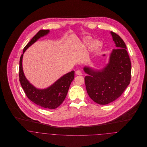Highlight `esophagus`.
<instances>
[{"label":"esophagus","instance_id":"34e87169","mask_svg":"<svg viewBox=\"0 0 147 147\" xmlns=\"http://www.w3.org/2000/svg\"><path fill=\"white\" fill-rule=\"evenodd\" d=\"M76 74L78 75H82V72L78 70V71H76Z\"/></svg>","mask_w":147,"mask_h":147}]
</instances>
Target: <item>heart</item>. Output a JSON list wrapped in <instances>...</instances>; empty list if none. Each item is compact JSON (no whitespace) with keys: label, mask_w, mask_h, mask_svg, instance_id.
<instances>
[{"label":"heart","mask_w":147,"mask_h":147,"mask_svg":"<svg viewBox=\"0 0 147 147\" xmlns=\"http://www.w3.org/2000/svg\"><path fill=\"white\" fill-rule=\"evenodd\" d=\"M93 39L90 37H86L83 40V45L85 47H88L91 45ZM101 46V42L98 40L94 41L92 44V49L93 50H98Z\"/></svg>","instance_id":"b5f03b06"}]
</instances>
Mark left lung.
<instances>
[{
    "instance_id": "left-lung-1",
    "label": "left lung",
    "mask_w": 147,
    "mask_h": 147,
    "mask_svg": "<svg viewBox=\"0 0 147 147\" xmlns=\"http://www.w3.org/2000/svg\"><path fill=\"white\" fill-rule=\"evenodd\" d=\"M115 48L110 54L108 63L101 69L85 66L87 93L100 105H106L119 98L131 80V63L126 44L116 33L110 32Z\"/></svg>"
}]
</instances>
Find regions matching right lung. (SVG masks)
Wrapping results in <instances>:
<instances>
[{
	"mask_svg": "<svg viewBox=\"0 0 147 147\" xmlns=\"http://www.w3.org/2000/svg\"><path fill=\"white\" fill-rule=\"evenodd\" d=\"M49 32L50 30H40L24 47L20 59L19 80L25 93L30 100L42 107L54 109L62 104L64 100L71 83L74 79L75 71H72L64 75L46 88L38 89L27 80L22 69V57L25 51L41 37L47 35Z\"/></svg>",
	"mask_w": 147,
	"mask_h": 147,
	"instance_id": "add662e5",
	"label": "right lung"
}]
</instances>
